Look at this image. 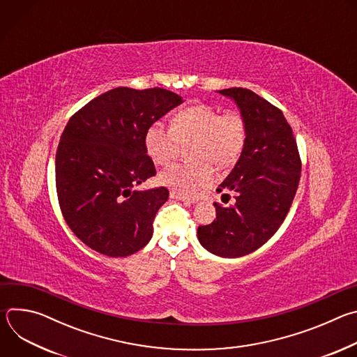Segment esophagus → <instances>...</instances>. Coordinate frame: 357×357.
<instances>
[{
	"label": "esophagus",
	"instance_id": "esophagus-1",
	"mask_svg": "<svg viewBox=\"0 0 357 357\" xmlns=\"http://www.w3.org/2000/svg\"><path fill=\"white\" fill-rule=\"evenodd\" d=\"M169 196H171V199H176V200H181V202L186 203V205H190V203H195V202H196L195 199L188 197V196H185V195H181V193L175 192V190H172V192L169 193Z\"/></svg>",
	"mask_w": 357,
	"mask_h": 357
}]
</instances>
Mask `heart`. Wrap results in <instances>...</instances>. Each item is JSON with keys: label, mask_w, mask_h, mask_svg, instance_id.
Here are the masks:
<instances>
[{"label": "heart", "mask_w": 357, "mask_h": 357, "mask_svg": "<svg viewBox=\"0 0 357 357\" xmlns=\"http://www.w3.org/2000/svg\"><path fill=\"white\" fill-rule=\"evenodd\" d=\"M247 138V124L241 114H222L209 105H195L178 112L172 126L161 121L151 124L145 132V149L158 165L176 158L182 144H190L193 164H175L160 174V182L172 190L195 196L215 179L213 168L230 167L237 161Z\"/></svg>", "instance_id": "b5f03b06"}]
</instances>
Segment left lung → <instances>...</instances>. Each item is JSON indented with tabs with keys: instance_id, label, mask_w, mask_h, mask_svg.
Here are the masks:
<instances>
[{
	"instance_id": "8db88e82",
	"label": "left lung",
	"mask_w": 357,
	"mask_h": 357,
	"mask_svg": "<svg viewBox=\"0 0 357 357\" xmlns=\"http://www.w3.org/2000/svg\"><path fill=\"white\" fill-rule=\"evenodd\" d=\"M219 93L237 105L247 138L234 168L216 189L233 192L236 200L230 206L213 203L216 219L197 227V240L219 257L236 259L260 248L282 225L298 189L301 160L280 109L248 89Z\"/></svg>"
}]
</instances>
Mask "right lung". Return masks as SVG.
<instances>
[{
	"label": "right lung",
	"instance_id": "add662e5",
	"mask_svg": "<svg viewBox=\"0 0 357 357\" xmlns=\"http://www.w3.org/2000/svg\"><path fill=\"white\" fill-rule=\"evenodd\" d=\"M160 87H117L93 98L66 124L56 152V192L70 230L91 250L127 257L148 244L169 192L137 190L157 174L145 132L182 105Z\"/></svg>",
	"mask_w": 357,
	"mask_h": 357
}]
</instances>
